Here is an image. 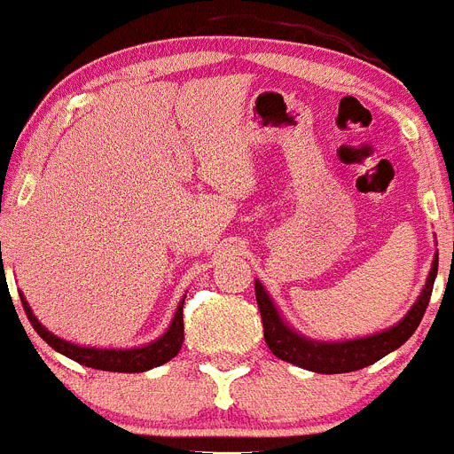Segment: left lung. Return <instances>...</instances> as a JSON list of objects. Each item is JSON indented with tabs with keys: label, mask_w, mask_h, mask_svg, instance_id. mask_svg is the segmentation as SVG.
Segmentation results:
<instances>
[{
	"label": "left lung",
	"mask_w": 454,
	"mask_h": 454,
	"mask_svg": "<svg viewBox=\"0 0 454 454\" xmlns=\"http://www.w3.org/2000/svg\"><path fill=\"white\" fill-rule=\"evenodd\" d=\"M437 267L439 252H434L433 267H430V274L426 278L421 294L396 325L377 332V334L345 340H317L296 332L278 312V308L271 301V296L267 294V289L262 287L261 280H256L254 289H256V303L258 309H261L262 330H265V343L270 345L274 356L292 365H299L303 370H309V372L343 374L368 368V365L383 359L386 354L401 348L414 334V330L424 318L426 308H428L434 278H437Z\"/></svg>",
	"instance_id": "1"
}]
</instances>
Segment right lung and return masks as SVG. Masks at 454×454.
Returning a JSON list of instances; mask_svg holds the SVG:
<instances>
[{
  "label": "right lung",
  "mask_w": 454,
  "mask_h": 454,
  "mask_svg": "<svg viewBox=\"0 0 454 454\" xmlns=\"http://www.w3.org/2000/svg\"><path fill=\"white\" fill-rule=\"evenodd\" d=\"M21 305H24V312L28 317L30 325L35 327L37 334L55 349V352L64 354L68 359L77 361L80 365L93 370H105V372H146L151 368H158V365L167 364L180 352L184 340V323H183V305L184 299L180 301L178 309L174 314V321L169 323L167 332L162 336H158L155 340L146 345H137V348H89V345H77L71 340L62 339V336L53 334L51 330H46L37 317L30 309L28 301L24 299V294H20Z\"/></svg>",
  "instance_id": "obj_1"
}]
</instances>
